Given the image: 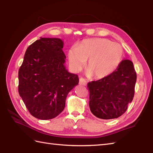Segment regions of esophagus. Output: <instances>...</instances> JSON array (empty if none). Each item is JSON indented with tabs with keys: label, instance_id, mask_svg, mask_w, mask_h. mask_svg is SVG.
Masks as SVG:
<instances>
[{
	"label": "esophagus",
	"instance_id": "esophagus-1",
	"mask_svg": "<svg viewBox=\"0 0 153 153\" xmlns=\"http://www.w3.org/2000/svg\"><path fill=\"white\" fill-rule=\"evenodd\" d=\"M79 83L80 85H87V82L83 78H79Z\"/></svg>",
	"mask_w": 153,
	"mask_h": 153
}]
</instances>
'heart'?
<instances>
[{"instance_id": "1", "label": "heart", "mask_w": 153, "mask_h": 153, "mask_svg": "<svg viewBox=\"0 0 153 153\" xmlns=\"http://www.w3.org/2000/svg\"><path fill=\"white\" fill-rule=\"evenodd\" d=\"M123 55V48L120 44L106 39L97 38L84 40L77 48H71L68 59L76 71L82 70L87 60L85 66L87 75L100 79L108 76L118 68Z\"/></svg>"}]
</instances>
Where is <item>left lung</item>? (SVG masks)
I'll use <instances>...</instances> for the list:
<instances>
[{"mask_svg":"<svg viewBox=\"0 0 153 153\" xmlns=\"http://www.w3.org/2000/svg\"><path fill=\"white\" fill-rule=\"evenodd\" d=\"M136 79L134 64L129 60H123L108 76L89 82L91 112L103 120L121 116L134 99Z\"/></svg>","mask_w":153,"mask_h":153,"instance_id":"1","label":"left lung"}]
</instances>
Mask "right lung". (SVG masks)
Returning a JSON list of instances; mask_svg holds the SVG:
<instances>
[{"label":"right lung","mask_w":153,"mask_h":153,"mask_svg":"<svg viewBox=\"0 0 153 153\" xmlns=\"http://www.w3.org/2000/svg\"><path fill=\"white\" fill-rule=\"evenodd\" d=\"M64 43L40 38L30 45L18 71V92L35 118L50 120L63 111L68 93L79 83L64 66Z\"/></svg>","instance_id":"add662e5"}]
</instances>
